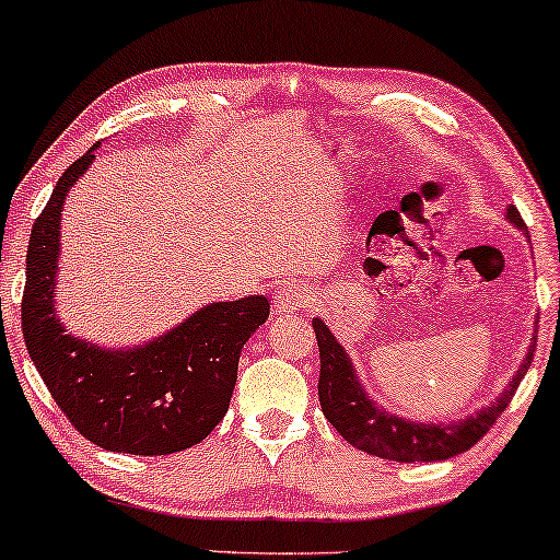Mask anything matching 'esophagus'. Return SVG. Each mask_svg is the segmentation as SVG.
Segmentation results:
<instances>
[{
  "label": "esophagus",
  "mask_w": 560,
  "mask_h": 560,
  "mask_svg": "<svg viewBox=\"0 0 560 560\" xmlns=\"http://www.w3.org/2000/svg\"><path fill=\"white\" fill-rule=\"evenodd\" d=\"M312 304V291L301 283H283L273 296V312L277 314H294Z\"/></svg>",
  "instance_id": "esophagus-1"
}]
</instances>
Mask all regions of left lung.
Here are the masks:
<instances>
[{
	"label": "left lung",
	"mask_w": 560,
	"mask_h": 560,
	"mask_svg": "<svg viewBox=\"0 0 560 560\" xmlns=\"http://www.w3.org/2000/svg\"><path fill=\"white\" fill-rule=\"evenodd\" d=\"M505 219L518 232H526V224L516 207L505 209ZM538 328V322H536ZM536 328L530 336L528 351L523 357L516 374L511 376L503 392L488 406H481L476 413L456 421H411L404 416L386 411L363 388L359 371L353 366L349 351L331 334L322 318H314V331L318 341V357H322V374H318V401L324 416L341 436L366 451L371 456L398 460V464H416V460H446L464 454L474 443L486 436L503 408L511 404L513 394L526 376L536 351Z\"/></svg>",
	"instance_id": "1"
}]
</instances>
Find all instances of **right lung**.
Instances as JSON below:
<instances>
[{"instance_id": "right-lung-1", "label": "right lung", "mask_w": 560, "mask_h": 560, "mask_svg": "<svg viewBox=\"0 0 560 560\" xmlns=\"http://www.w3.org/2000/svg\"><path fill=\"white\" fill-rule=\"evenodd\" d=\"M96 147L61 174L32 226L22 296L24 343L49 394L84 439L117 454H174L197 446L224 419L238 357L269 318V301L259 294L214 301L131 346H100L69 334L55 299L61 211L69 189L94 164Z\"/></svg>"}]
</instances>
